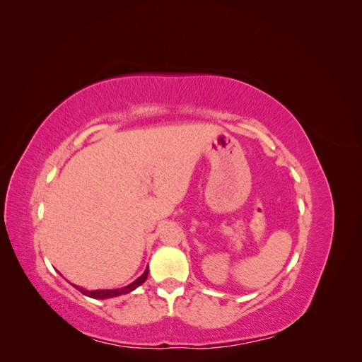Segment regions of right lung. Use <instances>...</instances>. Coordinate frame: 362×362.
I'll list each match as a JSON object with an SVG mask.
<instances>
[{"label": "right lung", "instance_id": "1", "mask_svg": "<svg viewBox=\"0 0 362 362\" xmlns=\"http://www.w3.org/2000/svg\"><path fill=\"white\" fill-rule=\"evenodd\" d=\"M148 272L149 269L146 267V270L144 272V275H140L136 281H133L131 284H128V286L122 287V288H112V290H87V288H83V287H78V286H72L81 291L84 296H89V298L92 299H112V298H117V296H122V294H128L133 290H136L137 287H140L141 284H144L148 278Z\"/></svg>", "mask_w": 362, "mask_h": 362}]
</instances>
